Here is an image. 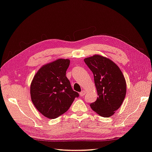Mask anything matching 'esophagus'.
<instances>
[{
  "instance_id": "1",
  "label": "esophagus",
  "mask_w": 152,
  "mask_h": 152,
  "mask_svg": "<svg viewBox=\"0 0 152 152\" xmlns=\"http://www.w3.org/2000/svg\"><path fill=\"white\" fill-rule=\"evenodd\" d=\"M86 94V91H82V92H80V95L81 96H84V95Z\"/></svg>"
}]
</instances>
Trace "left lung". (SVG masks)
Masks as SVG:
<instances>
[{
    "label": "left lung",
    "mask_w": 152,
    "mask_h": 152,
    "mask_svg": "<svg viewBox=\"0 0 152 152\" xmlns=\"http://www.w3.org/2000/svg\"><path fill=\"white\" fill-rule=\"evenodd\" d=\"M94 75L98 96L91 104V109L104 117H110L124 101L127 86L125 78L116 64L101 55L84 59Z\"/></svg>",
    "instance_id": "left-lung-1"
}]
</instances>
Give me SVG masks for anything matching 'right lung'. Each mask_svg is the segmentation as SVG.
Returning a JSON list of instances; mask_svg holds the SVG:
<instances>
[{"mask_svg":"<svg viewBox=\"0 0 152 152\" xmlns=\"http://www.w3.org/2000/svg\"><path fill=\"white\" fill-rule=\"evenodd\" d=\"M69 59H58L41 67L30 86L31 99L38 111L48 118L56 119L70 107L79 96L72 88L66 76Z\"/></svg>","mask_w":152,"mask_h":152,"instance_id":"1","label":"right lung"}]
</instances>
